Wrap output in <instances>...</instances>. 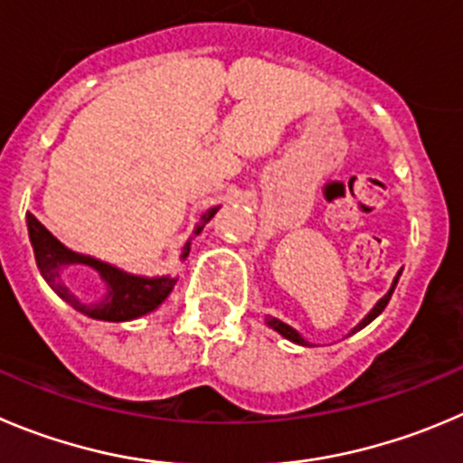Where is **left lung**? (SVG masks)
I'll use <instances>...</instances> for the list:
<instances>
[{
  "label": "left lung",
  "instance_id": "1",
  "mask_svg": "<svg viewBox=\"0 0 463 463\" xmlns=\"http://www.w3.org/2000/svg\"><path fill=\"white\" fill-rule=\"evenodd\" d=\"M398 277H400V272H398ZM398 277H395V281H393V286H391V290H389V293H386L384 298H382V300L377 302V305H375V309H373L371 314L366 316V318L361 320V323L356 325L354 329H352V334H354V332H359V329H364V327H366L368 323H373V320H375L377 316H380L382 311L386 309V305H389V300H391V295H393V290H395V284H398ZM268 325H270V327L275 329V332H279L281 336H284V338H288V341H293V343H300V345H309V343H307L305 338L300 336V334L295 332L293 327H288V325H286V323H281V320H277V318H268Z\"/></svg>",
  "mask_w": 463,
  "mask_h": 463
}]
</instances>
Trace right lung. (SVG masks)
Here are the masks:
<instances>
[{
  "mask_svg": "<svg viewBox=\"0 0 463 463\" xmlns=\"http://www.w3.org/2000/svg\"><path fill=\"white\" fill-rule=\"evenodd\" d=\"M218 209H209L200 218L195 227V236L200 234L204 224L209 222L215 215ZM26 224H29V239L33 245V254H36V263L41 268V275L45 277L47 284L54 288V293L59 298H63L68 305H72L74 309L81 311V314L90 316L97 320H109V323H125V320H134L138 316L149 314V311L156 309L165 298L170 295L173 286L177 284V279H170V277H134L127 275V272L118 270V268L109 266V263L97 261V259L81 257V254H74L72 250L65 248L63 243L54 239V236L43 227L36 220V215L26 213ZM191 252V241H186L184 245V254L186 259ZM72 262H83L90 265L93 269L100 272V276L108 284V293L102 301L97 303H81L76 296L69 293V289L60 281V272L65 265Z\"/></svg>",
  "mask_w": 463,
  "mask_h": 463,
  "instance_id": "1",
  "label": "right lung"
}]
</instances>
